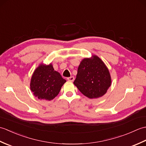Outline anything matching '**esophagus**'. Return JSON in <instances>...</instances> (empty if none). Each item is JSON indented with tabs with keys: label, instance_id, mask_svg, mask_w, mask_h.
Returning a JSON list of instances; mask_svg holds the SVG:
<instances>
[{
	"label": "esophagus",
	"instance_id": "esophagus-1",
	"mask_svg": "<svg viewBox=\"0 0 146 146\" xmlns=\"http://www.w3.org/2000/svg\"><path fill=\"white\" fill-rule=\"evenodd\" d=\"M67 80H68V81L73 82L74 80H75V78H74V76H70V77H68V78H67Z\"/></svg>",
	"mask_w": 146,
	"mask_h": 146
}]
</instances>
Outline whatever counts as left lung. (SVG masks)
<instances>
[{
  "instance_id": "obj_1",
  "label": "left lung",
  "mask_w": 146,
  "mask_h": 146,
  "mask_svg": "<svg viewBox=\"0 0 146 146\" xmlns=\"http://www.w3.org/2000/svg\"><path fill=\"white\" fill-rule=\"evenodd\" d=\"M74 85L89 98H97L106 94L111 85L109 71L97 56L85 58L78 68Z\"/></svg>"
}]
</instances>
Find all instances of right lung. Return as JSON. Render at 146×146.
I'll list each match as a JSON object with an SVG mask.
<instances>
[{
    "instance_id": "obj_1",
    "label": "right lung",
    "mask_w": 146,
    "mask_h": 146,
    "mask_svg": "<svg viewBox=\"0 0 146 146\" xmlns=\"http://www.w3.org/2000/svg\"><path fill=\"white\" fill-rule=\"evenodd\" d=\"M66 82L60 73L54 71L51 64H41L33 73L30 88L39 99L51 100L58 95Z\"/></svg>"
}]
</instances>
